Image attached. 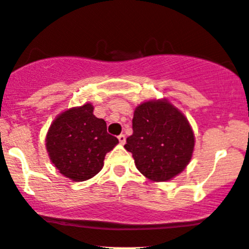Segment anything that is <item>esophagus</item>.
<instances>
[{"label": "esophagus", "mask_w": 249, "mask_h": 249, "mask_svg": "<svg viewBox=\"0 0 249 249\" xmlns=\"http://www.w3.org/2000/svg\"><path fill=\"white\" fill-rule=\"evenodd\" d=\"M119 142H120V143H122V145H124V143L125 142V135L124 134L119 135Z\"/></svg>", "instance_id": "34e87169"}]
</instances>
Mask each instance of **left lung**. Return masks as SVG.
<instances>
[{
    "label": "left lung",
    "instance_id": "8db88e82",
    "mask_svg": "<svg viewBox=\"0 0 249 249\" xmlns=\"http://www.w3.org/2000/svg\"><path fill=\"white\" fill-rule=\"evenodd\" d=\"M124 148L148 180L169 181L188 165L194 133L188 120L168 99L147 101L135 107L133 134Z\"/></svg>",
    "mask_w": 249,
    "mask_h": 249
}]
</instances>
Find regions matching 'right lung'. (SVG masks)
I'll use <instances>...</instances> for the list:
<instances>
[{"label":"right lung","instance_id":"add662e5","mask_svg":"<svg viewBox=\"0 0 249 249\" xmlns=\"http://www.w3.org/2000/svg\"><path fill=\"white\" fill-rule=\"evenodd\" d=\"M45 142L55 168L66 178L81 182L102 170L104 157L119 140L107 132L103 119L94 116L93 106L86 103L58 115L49 128Z\"/></svg>","mask_w":249,"mask_h":249}]
</instances>
